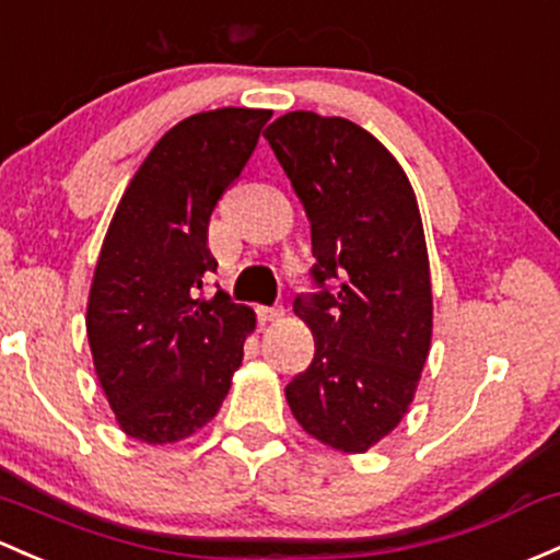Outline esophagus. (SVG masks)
Here are the masks:
<instances>
[{"mask_svg":"<svg viewBox=\"0 0 560 560\" xmlns=\"http://www.w3.org/2000/svg\"><path fill=\"white\" fill-rule=\"evenodd\" d=\"M281 316H284V311H281V308H257V319H260V325L279 322Z\"/></svg>","mask_w":560,"mask_h":560,"instance_id":"34e87169","label":"esophagus"}]
</instances>
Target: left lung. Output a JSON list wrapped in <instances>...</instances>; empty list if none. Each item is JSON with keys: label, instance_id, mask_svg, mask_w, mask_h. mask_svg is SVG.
Instances as JSON below:
<instances>
[{"label": "left lung", "instance_id": "left-lung-1", "mask_svg": "<svg viewBox=\"0 0 560 560\" xmlns=\"http://www.w3.org/2000/svg\"><path fill=\"white\" fill-rule=\"evenodd\" d=\"M311 225L319 292L292 308L314 359L287 386L300 427L364 453L405 419L432 346V276L408 174L346 117L287 112L262 133Z\"/></svg>", "mask_w": 560, "mask_h": 560}]
</instances>
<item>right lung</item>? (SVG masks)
<instances>
[{"instance_id":"add662e5","label":"right lung","mask_w":560,"mask_h":560,"mask_svg":"<svg viewBox=\"0 0 560 560\" xmlns=\"http://www.w3.org/2000/svg\"><path fill=\"white\" fill-rule=\"evenodd\" d=\"M270 115L222 107L176 122L128 182L104 235L88 343L117 423L147 445L179 443L214 419L255 332L249 305L201 290L217 270L206 246L211 211Z\"/></svg>"}]
</instances>
